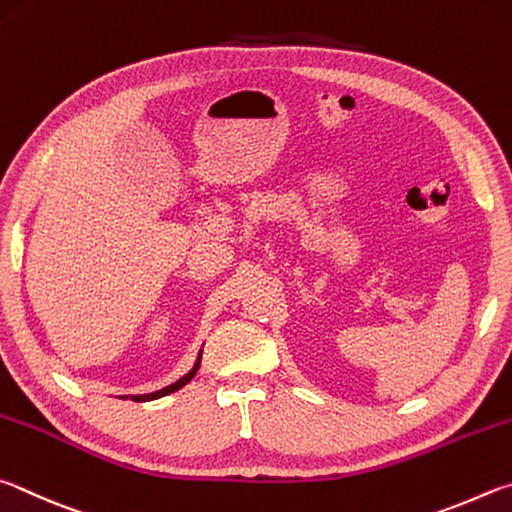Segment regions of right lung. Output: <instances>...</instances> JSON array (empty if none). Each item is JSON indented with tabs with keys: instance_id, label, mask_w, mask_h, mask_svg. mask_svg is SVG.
<instances>
[{
	"instance_id": "right-lung-1",
	"label": "right lung",
	"mask_w": 512,
	"mask_h": 512,
	"mask_svg": "<svg viewBox=\"0 0 512 512\" xmlns=\"http://www.w3.org/2000/svg\"><path fill=\"white\" fill-rule=\"evenodd\" d=\"M200 360H202V351H200V355H197V362H195V366L191 371H188L182 380H177L175 384H170V387H166V389H161V391H155V393H146V396H132V400L134 402H148V400H155V398H161V396H168V393H175V391H179L184 387V384H188L193 380V375L197 373V369H200Z\"/></svg>"
}]
</instances>
